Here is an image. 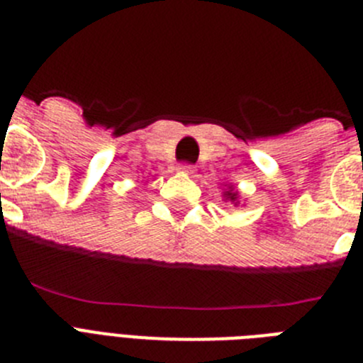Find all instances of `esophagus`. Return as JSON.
<instances>
[{
    "label": "esophagus",
    "instance_id": "esophagus-1",
    "mask_svg": "<svg viewBox=\"0 0 363 363\" xmlns=\"http://www.w3.org/2000/svg\"><path fill=\"white\" fill-rule=\"evenodd\" d=\"M179 172H182V174L191 176L192 172H194V167L189 165V163H184V165H179Z\"/></svg>",
    "mask_w": 363,
    "mask_h": 363
}]
</instances>
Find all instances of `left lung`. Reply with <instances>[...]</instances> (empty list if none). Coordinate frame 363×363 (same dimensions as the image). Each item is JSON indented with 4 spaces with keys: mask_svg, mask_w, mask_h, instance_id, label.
<instances>
[{
    "mask_svg": "<svg viewBox=\"0 0 363 363\" xmlns=\"http://www.w3.org/2000/svg\"><path fill=\"white\" fill-rule=\"evenodd\" d=\"M238 191H234L233 187L229 189V191H225L223 192V200H229V201H233L234 205H238Z\"/></svg>",
    "mask_w": 363,
    "mask_h": 363,
    "instance_id": "1",
    "label": "left lung"
}]
</instances>
